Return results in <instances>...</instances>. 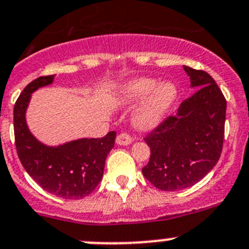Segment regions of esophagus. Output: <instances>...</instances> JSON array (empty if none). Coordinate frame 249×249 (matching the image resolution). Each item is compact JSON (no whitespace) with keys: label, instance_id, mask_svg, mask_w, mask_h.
Instances as JSON below:
<instances>
[{"label":"esophagus","instance_id":"obj_1","mask_svg":"<svg viewBox=\"0 0 249 249\" xmlns=\"http://www.w3.org/2000/svg\"><path fill=\"white\" fill-rule=\"evenodd\" d=\"M132 142V137L130 136L126 132H123V134H119L117 136V143L122 144V146H126V144H130Z\"/></svg>","mask_w":249,"mask_h":249}]
</instances>
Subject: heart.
I'll return each mask as SVG.
<instances>
[{
    "label": "heart",
    "mask_w": 249,
    "mask_h": 249,
    "mask_svg": "<svg viewBox=\"0 0 249 249\" xmlns=\"http://www.w3.org/2000/svg\"><path fill=\"white\" fill-rule=\"evenodd\" d=\"M175 97L176 89L171 83L157 85L153 79L141 78L124 84L118 92L117 101L119 103H131L146 98L135 114V123L137 126L147 129L158 124Z\"/></svg>",
    "instance_id": "b5f03b06"
}]
</instances>
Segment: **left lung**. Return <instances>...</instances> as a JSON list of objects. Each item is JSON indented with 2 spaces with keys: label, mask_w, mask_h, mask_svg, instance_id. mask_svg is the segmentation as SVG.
<instances>
[{
  "label": "left lung",
  "mask_w": 249,
  "mask_h": 249,
  "mask_svg": "<svg viewBox=\"0 0 249 249\" xmlns=\"http://www.w3.org/2000/svg\"><path fill=\"white\" fill-rule=\"evenodd\" d=\"M192 86H201L182 101L178 115L166 117L143 140L151 157L143 176L161 191L194 186L215 166L225 132L226 100L207 71L183 66Z\"/></svg>",
  "instance_id": "1"
}]
</instances>
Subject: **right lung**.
<instances>
[{"instance_id":"add662e5","label":"right lung","mask_w":249,"mask_h":249,"mask_svg":"<svg viewBox=\"0 0 249 249\" xmlns=\"http://www.w3.org/2000/svg\"><path fill=\"white\" fill-rule=\"evenodd\" d=\"M52 81L53 75L35 79L16 101L13 120L17 153L26 173L45 191L66 199H80L89 196L102 180L106 158L114 147L117 132L58 147L40 143L26 126L25 109L31 92Z\"/></svg>"}]
</instances>
